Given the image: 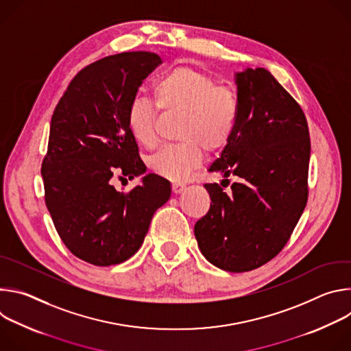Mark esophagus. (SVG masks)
<instances>
[{
	"mask_svg": "<svg viewBox=\"0 0 351 351\" xmlns=\"http://www.w3.org/2000/svg\"><path fill=\"white\" fill-rule=\"evenodd\" d=\"M184 189H186V186L182 184V183H173V184H172V191H173L175 194H180Z\"/></svg>",
	"mask_w": 351,
	"mask_h": 351,
	"instance_id": "esophagus-1",
	"label": "esophagus"
}]
</instances>
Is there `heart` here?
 <instances>
[{
    "mask_svg": "<svg viewBox=\"0 0 351 351\" xmlns=\"http://www.w3.org/2000/svg\"><path fill=\"white\" fill-rule=\"evenodd\" d=\"M160 110L180 112L178 144L161 148L149 158V168L172 182L186 180L203 164L204 149L215 153L232 140L240 114L237 91L228 84L189 65L165 72L154 84ZM132 137L144 147L157 141V112L145 98H133L126 112Z\"/></svg>",
    "mask_w": 351,
    "mask_h": 351,
    "instance_id": "heart-1",
    "label": "heart"
}]
</instances>
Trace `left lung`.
<instances>
[{"mask_svg": "<svg viewBox=\"0 0 351 351\" xmlns=\"http://www.w3.org/2000/svg\"><path fill=\"white\" fill-rule=\"evenodd\" d=\"M240 114L232 140L208 168L211 207L194 225L202 254L228 272L256 269L287 243L308 197L311 143L303 110L264 68L234 73Z\"/></svg>", "mask_w": 351, "mask_h": 351, "instance_id": "left-lung-1", "label": "left lung"}]
</instances>
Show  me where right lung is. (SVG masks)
<instances>
[{"label": "right lung", "mask_w": 351, "mask_h": 351, "mask_svg": "<svg viewBox=\"0 0 351 351\" xmlns=\"http://www.w3.org/2000/svg\"><path fill=\"white\" fill-rule=\"evenodd\" d=\"M161 62L147 51L99 60L75 76L53 114L41 165L45 206L69 252L88 264L110 267L134 256L171 197V183L156 173L129 193L111 183L117 173L134 179L147 171L126 112Z\"/></svg>", "instance_id": "1"}]
</instances>
